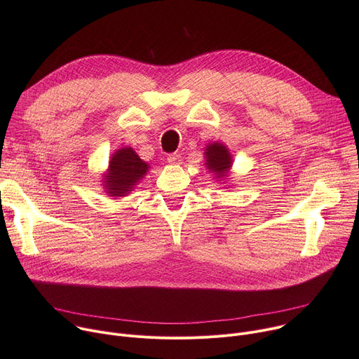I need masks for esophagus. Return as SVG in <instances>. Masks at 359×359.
<instances>
[{
	"instance_id": "34e87169",
	"label": "esophagus",
	"mask_w": 359,
	"mask_h": 359,
	"mask_svg": "<svg viewBox=\"0 0 359 359\" xmlns=\"http://www.w3.org/2000/svg\"><path fill=\"white\" fill-rule=\"evenodd\" d=\"M168 162H169L170 165H179V163L182 162V156L177 155V153H173V155H169V156H168Z\"/></svg>"
}]
</instances>
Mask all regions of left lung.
<instances>
[{"label":"left lung","instance_id":"obj_1","mask_svg":"<svg viewBox=\"0 0 359 359\" xmlns=\"http://www.w3.org/2000/svg\"><path fill=\"white\" fill-rule=\"evenodd\" d=\"M206 166L216 175L226 176L227 170L231 166L230 153L222 143H210L206 147Z\"/></svg>","mask_w":359,"mask_h":359}]
</instances>
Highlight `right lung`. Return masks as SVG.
<instances>
[{
	"label": "right lung",
	"mask_w": 359,
	"mask_h": 359,
	"mask_svg": "<svg viewBox=\"0 0 359 359\" xmlns=\"http://www.w3.org/2000/svg\"><path fill=\"white\" fill-rule=\"evenodd\" d=\"M146 165L132 147L116 150L109 162V173L105 177V187L111 196H125L147 172Z\"/></svg>",
	"instance_id": "1"
}]
</instances>
